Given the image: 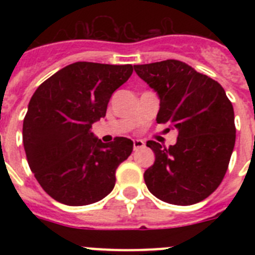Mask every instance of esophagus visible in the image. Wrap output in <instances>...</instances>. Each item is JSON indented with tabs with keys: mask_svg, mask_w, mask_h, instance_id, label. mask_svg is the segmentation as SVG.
I'll use <instances>...</instances> for the list:
<instances>
[{
	"mask_svg": "<svg viewBox=\"0 0 255 255\" xmlns=\"http://www.w3.org/2000/svg\"><path fill=\"white\" fill-rule=\"evenodd\" d=\"M132 147H134V150L140 149L144 147V141L141 139H135V140H132Z\"/></svg>",
	"mask_w": 255,
	"mask_h": 255,
	"instance_id": "obj_1",
	"label": "esophagus"
}]
</instances>
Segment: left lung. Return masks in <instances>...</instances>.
Listing matches in <instances>:
<instances>
[{"label": "left lung", "mask_w": 255, "mask_h": 255, "mask_svg": "<svg viewBox=\"0 0 255 255\" xmlns=\"http://www.w3.org/2000/svg\"><path fill=\"white\" fill-rule=\"evenodd\" d=\"M134 70L158 94L157 123H170L179 132L168 148L147 141L155 155L144 172L148 190L176 206L202 202L229 167L236 138L233 103L220 83L181 61L134 65Z\"/></svg>", "instance_id": "1"}]
</instances>
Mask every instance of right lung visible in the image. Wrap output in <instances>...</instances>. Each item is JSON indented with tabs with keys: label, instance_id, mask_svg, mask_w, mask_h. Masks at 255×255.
Masks as SVG:
<instances>
[{
	"label": "right lung",
	"instance_id": "right-lung-1",
	"mask_svg": "<svg viewBox=\"0 0 255 255\" xmlns=\"http://www.w3.org/2000/svg\"><path fill=\"white\" fill-rule=\"evenodd\" d=\"M131 74V65L75 62L42 83L30 98L22 124L29 167L60 203L87 206L114 189L116 168L131 154L132 141L117 136L102 143L91 129Z\"/></svg>",
	"mask_w": 255,
	"mask_h": 255
}]
</instances>
